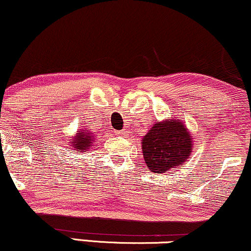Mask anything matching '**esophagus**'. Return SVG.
I'll return each mask as SVG.
<instances>
[{
	"label": "esophagus",
	"instance_id": "esophagus-1",
	"mask_svg": "<svg viewBox=\"0 0 251 251\" xmlns=\"http://www.w3.org/2000/svg\"><path fill=\"white\" fill-rule=\"evenodd\" d=\"M117 134H119L120 136H126V135H128V130H126V129H123V130L119 131Z\"/></svg>",
	"mask_w": 251,
	"mask_h": 251
}]
</instances>
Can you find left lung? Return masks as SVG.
<instances>
[{"label": "left lung", "mask_w": 251, "mask_h": 251, "mask_svg": "<svg viewBox=\"0 0 251 251\" xmlns=\"http://www.w3.org/2000/svg\"><path fill=\"white\" fill-rule=\"evenodd\" d=\"M193 145V134L178 117L154 122L142 138L145 164L153 173L180 168L190 158Z\"/></svg>", "instance_id": "obj_1"}]
</instances>
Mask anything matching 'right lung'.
<instances>
[{"label":"right lung","mask_w":251,"mask_h":251,"mask_svg":"<svg viewBox=\"0 0 251 251\" xmlns=\"http://www.w3.org/2000/svg\"><path fill=\"white\" fill-rule=\"evenodd\" d=\"M94 134L87 129H80L76 131V134L72 136L71 140V147L73 150L80 151L81 153H85L86 151L89 150V148L94 147Z\"/></svg>","instance_id":"add662e5"}]
</instances>
